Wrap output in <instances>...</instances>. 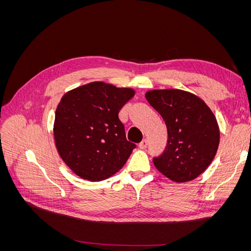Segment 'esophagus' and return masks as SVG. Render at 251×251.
Here are the masks:
<instances>
[{
    "label": "esophagus",
    "instance_id": "34e87169",
    "mask_svg": "<svg viewBox=\"0 0 251 251\" xmlns=\"http://www.w3.org/2000/svg\"><path fill=\"white\" fill-rule=\"evenodd\" d=\"M147 147H148V140H147V139H143V140L139 143V149L143 150V149H146Z\"/></svg>",
    "mask_w": 251,
    "mask_h": 251
}]
</instances>
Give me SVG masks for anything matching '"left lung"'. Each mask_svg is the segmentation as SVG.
<instances>
[{"label":"left lung","mask_w":251,"mask_h":251,"mask_svg":"<svg viewBox=\"0 0 251 251\" xmlns=\"http://www.w3.org/2000/svg\"><path fill=\"white\" fill-rule=\"evenodd\" d=\"M147 100L163 118L168 144L155 157L156 169L175 182L194 180L215 158L220 132L215 115L196 95L182 90H153Z\"/></svg>","instance_id":"left-lung-1"}]
</instances>
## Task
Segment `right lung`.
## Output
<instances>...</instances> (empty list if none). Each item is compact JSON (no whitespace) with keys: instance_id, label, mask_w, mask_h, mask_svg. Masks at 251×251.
Instances as JSON below:
<instances>
[{"instance_id":"obj_1","label":"right lung","mask_w":251,"mask_h":251,"mask_svg":"<svg viewBox=\"0 0 251 251\" xmlns=\"http://www.w3.org/2000/svg\"><path fill=\"white\" fill-rule=\"evenodd\" d=\"M134 90L101 81L66 93L54 121V139L64 162L82 179L100 181L118 172L136 144L126 140L118 113Z\"/></svg>"}]
</instances>
